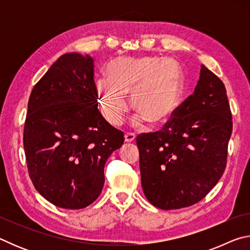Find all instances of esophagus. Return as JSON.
<instances>
[{
	"label": "esophagus",
	"mask_w": 250,
	"mask_h": 250,
	"mask_svg": "<svg viewBox=\"0 0 250 250\" xmlns=\"http://www.w3.org/2000/svg\"><path fill=\"white\" fill-rule=\"evenodd\" d=\"M135 139V134L131 133V132H126L125 134V142H132Z\"/></svg>",
	"instance_id": "1"
}]
</instances>
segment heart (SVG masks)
I'll return each instance as SVG.
<instances>
[{
	"instance_id": "b5f03b06",
	"label": "heart",
	"mask_w": 250,
	"mask_h": 250,
	"mask_svg": "<svg viewBox=\"0 0 250 250\" xmlns=\"http://www.w3.org/2000/svg\"><path fill=\"white\" fill-rule=\"evenodd\" d=\"M108 77L97 80L95 87L100 111L112 125H120L129 111L128 94L138 110L132 119L137 126L167 122L183 96L184 74L175 59L121 57L109 65Z\"/></svg>"
}]
</instances>
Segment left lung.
I'll return each mask as SVG.
<instances>
[{
    "instance_id": "8db88e82",
    "label": "left lung",
    "mask_w": 250,
    "mask_h": 250,
    "mask_svg": "<svg viewBox=\"0 0 250 250\" xmlns=\"http://www.w3.org/2000/svg\"><path fill=\"white\" fill-rule=\"evenodd\" d=\"M231 131L225 86L202 65L194 94L162 130L137 137L147 201L161 209H179L203 200L225 171Z\"/></svg>"
}]
</instances>
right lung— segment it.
Masks as SVG:
<instances>
[{
    "label": "right lung",
    "mask_w": 250,
    "mask_h": 250,
    "mask_svg": "<svg viewBox=\"0 0 250 250\" xmlns=\"http://www.w3.org/2000/svg\"><path fill=\"white\" fill-rule=\"evenodd\" d=\"M94 59L67 53L34 86L24 125L28 174L55 206L80 209L94 203L104 184V167L124 145V132L98 110Z\"/></svg>",
    "instance_id": "add662e5"
}]
</instances>
